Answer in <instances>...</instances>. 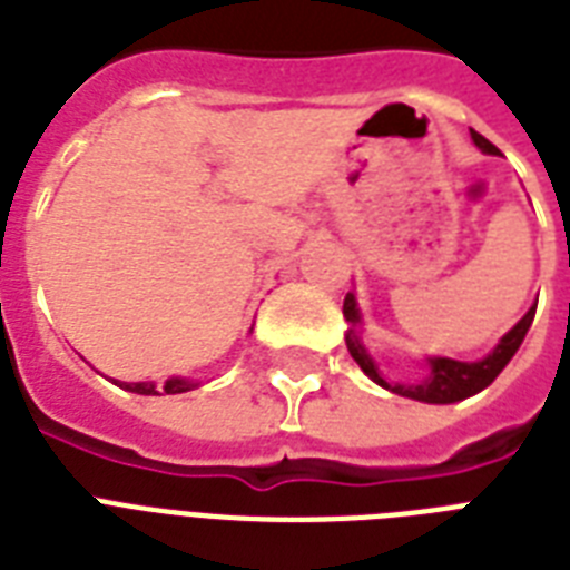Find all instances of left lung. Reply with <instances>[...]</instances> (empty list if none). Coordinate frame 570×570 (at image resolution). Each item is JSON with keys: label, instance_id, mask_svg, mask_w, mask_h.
Returning <instances> with one entry per match:
<instances>
[{"label": "left lung", "instance_id": "left-lung-1", "mask_svg": "<svg viewBox=\"0 0 570 570\" xmlns=\"http://www.w3.org/2000/svg\"><path fill=\"white\" fill-rule=\"evenodd\" d=\"M470 136L476 141V147H482L485 154H500L485 136H479L470 129ZM343 313H346V320L352 325L361 322L357 316V304H355V295H346V302H343ZM532 316H535V307H532L527 316H523L518 325H514L503 340H500V346L485 357V361H476V364H464V361H450V357H434L429 361L432 364V375L420 384H390V381L381 379L379 366L373 364V357L366 355V348L361 346V340H357L355 331H348L346 337V346L352 352V357L357 361V366L364 370L375 384H381L384 390L390 393H399V396H407V399H416V402H429V405H450V402H461V399L473 396L479 390H485L497 375L503 373V366L509 364L514 357V352L521 348L523 337H527V331L532 325Z\"/></svg>", "mask_w": 570, "mask_h": 570}]
</instances>
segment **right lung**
<instances>
[{"mask_svg":"<svg viewBox=\"0 0 570 570\" xmlns=\"http://www.w3.org/2000/svg\"><path fill=\"white\" fill-rule=\"evenodd\" d=\"M124 387L132 390V393H141V396H159V393H186V390H191V384L183 379L165 381L163 387H156L150 381H138V384H127V381H124Z\"/></svg>","mask_w":570,"mask_h":570,"instance_id":"add662e5","label":"right lung"}]
</instances>
